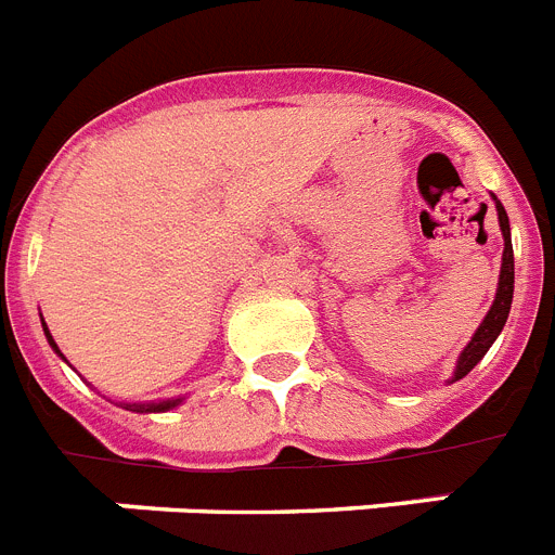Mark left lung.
<instances>
[{
  "mask_svg": "<svg viewBox=\"0 0 555 555\" xmlns=\"http://www.w3.org/2000/svg\"><path fill=\"white\" fill-rule=\"evenodd\" d=\"M494 208H498V222H500V233H503V258H500V278H498V292H494V302L492 308L487 311L483 322L478 325V331L473 333L469 338V345L461 350L459 361H455L453 377H450V384L461 380L464 375L475 370L480 358L487 356L489 347L498 341L500 331L506 325L508 311H512V297H514V249H512V224H508V214L506 208L500 205V199L494 197Z\"/></svg>",
  "mask_w": 555,
  "mask_h": 555,
  "instance_id": "obj_1",
  "label": "left lung"
}]
</instances>
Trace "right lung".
Returning a JSON list of instances; mask_svg holds the SVG:
<instances>
[{"label":"right lung","mask_w":555,"mask_h":555,"mask_svg":"<svg viewBox=\"0 0 555 555\" xmlns=\"http://www.w3.org/2000/svg\"><path fill=\"white\" fill-rule=\"evenodd\" d=\"M41 325H43V336H47L49 347H52V350H55L57 356L63 358L61 347L55 345V338H52V333H49L47 322H41ZM63 361H66V358H63ZM66 364H68V361H66ZM183 400H185V397H169V400H146V403H119V405H121V409H127V411H135V414H164V411L178 409Z\"/></svg>","instance_id":"obj_1"}]
</instances>
